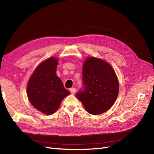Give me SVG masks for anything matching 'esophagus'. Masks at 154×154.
Listing matches in <instances>:
<instances>
[{"mask_svg":"<svg viewBox=\"0 0 154 154\" xmlns=\"http://www.w3.org/2000/svg\"><path fill=\"white\" fill-rule=\"evenodd\" d=\"M75 92H76L75 88H70V92H71V94H72V95H74V94H75Z\"/></svg>","mask_w":154,"mask_h":154,"instance_id":"obj_1","label":"esophagus"}]
</instances>
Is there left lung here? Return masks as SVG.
<instances>
[{"mask_svg":"<svg viewBox=\"0 0 154 154\" xmlns=\"http://www.w3.org/2000/svg\"><path fill=\"white\" fill-rule=\"evenodd\" d=\"M84 90L76 94L86 111L93 115L107 111L115 103L119 82L115 70L101 58L87 57L82 65Z\"/></svg>","mask_w":154,"mask_h":154,"instance_id":"1","label":"left lung"}]
</instances>
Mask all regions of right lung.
Here are the masks:
<instances>
[{
	"label": "right lung",
	"mask_w": 154,
	"mask_h": 154,
	"mask_svg": "<svg viewBox=\"0 0 154 154\" xmlns=\"http://www.w3.org/2000/svg\"><path fill=\"white\" fill-rule=\"evenodd\" d=\"M58 58L50 57L34 69L27 83L28 99L34 108L47 115L56 112L70 92L57 75Z\"/></svg>",
	"instance_id": "add662e5"
}]
</instances>
